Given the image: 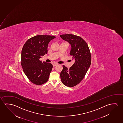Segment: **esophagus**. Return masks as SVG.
Wrapping results in <instances>:
<instances>
[{
    "label": "esophagus",
    "instance_id": "esophagus-1",
    "mask_svg": "<svg viewBox=\"0 0 123 123\" xmlns=\"http://www.w3.org/2000/svg\"><path fill=\"white\" fill-rule=\"evenodd\" d=\"M57 64H57V63H54V64H53V67H55V66H56Z\"/></svg>",
    "mask_w": 123,
    "mask_h": 123
}]
</instances>
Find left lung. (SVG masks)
<instances>
[{
	"mask_svg": "<svg viewBox=\"0 0 123 123\" xmlns=\"http://www.w3.org/2000/svg\"><path fill=\"white\" fill-rule=\"evenodd\" d=\"M60 36L71 44L70 55L74 61L69 68L62 66L61 80L67 87H74L82 80L91 66V52L87 43L81 37L73 34L61 35Z\"/></svg>",
	"mask_w": 123,
	"mask_h": 123,
	"instance_id": "1",
	"label": "left lung"
}]
</instances>
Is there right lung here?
Instances as JSON below:
<instances>
[{
	"instance_id": "obj_1",
	"label": "right lung",
	"mask_w": 123,
	"mask_h": 123,
	"mask_svg": "<svg viewBox=\"0 0 123 123\" xmlns=\"http://www.w3.org/2000/svg\"><path fill=\"white\" fill-rule=\"evenodd\" d=\"M56 37L37 35L25 42L21 51V65L25 74L35 85H43L49 80L53 65L40 61L42 56L48 53L49 43Z\"/></svg>"
}]
</instances>
